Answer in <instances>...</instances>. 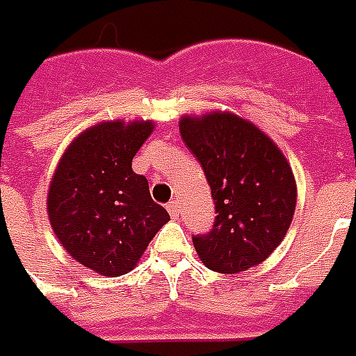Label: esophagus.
Listing matches in <instances>:
<instances>
[{
  "instance_id": "esophagus-1",
  "label": "esophagus",
  "mask_w": 356,
  "mask_h": 356,
  "mask_svg": "<svg viewBox=\"0 0 356 356\" xmlns=\"http://www.w3.org/2000/svg\"><path fill=\"white\" fill-rule=\"evenodd\" d=\"M166 211H168V214H170L172 218H178V214H180V207H178L176 201H170V203L166 205Z\"/></svg>"
}]
</instances>
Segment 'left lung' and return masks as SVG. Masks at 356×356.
<instances>
[{"label":"left lung","instance_id":"left-lung-1","mask_svg":"<svg viewBox=\"0 0 356 356\" xmlns=\"http://www.w3.org/2000/svg\"><path fill=\"white\" fill-rule=\"evenodd\" d=\"M180 134L203 166L216 220L195 236L207 268L238 274L266 261L293 220L297 184L286 155L251 120L230 111L184 115Z\"/></svg>","mask_w":356,"mask_h":356}]
</instances>
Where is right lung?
Here are the masks:
<instances>
[{
	"label": "right lung",
	"mask_w": 356,
	"mask_h": 356,
	"mask_svg": "<svg viewBox=\"0 0 356 356\" xmlns=\"http://www.w3.org/2000/svg\"><path fill=\"white\" fill-rule=\"evenodd\" d=\"M153 120H103L65 149L47 190V216L67 253L102 276H122L170 216L132 159Z\"/></svg>",
	"instance_id": "1"
}]
</instances>
